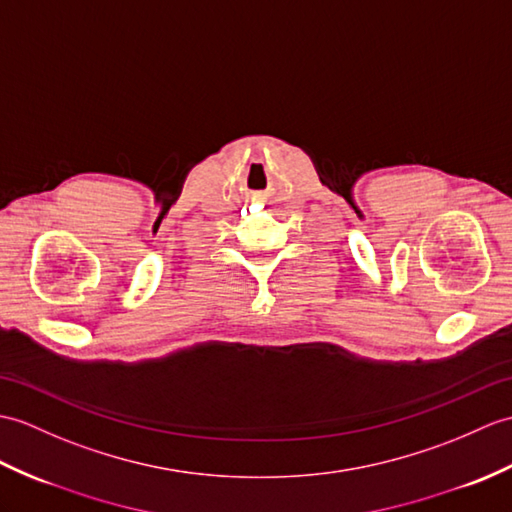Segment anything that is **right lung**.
Masks as SVG:
<instances>
[{"mask_svg":"<svg viewBox=\"0 0 512 512\" xmlns=\"http://www.w3.org/2000/svg\"><path fill=\"white\" fill-rule=\"evenodd\" d=\"M351 205H353V202H351ZM353 209H355V207H353ZM355 211H358V209H355Z\"/></svg>","mask_w":512,"mask_h":512,"instance_id":"1","label":"right lung"}]
</instances>
